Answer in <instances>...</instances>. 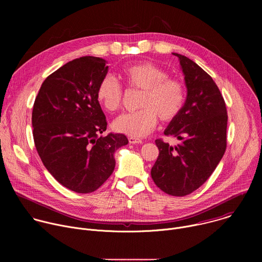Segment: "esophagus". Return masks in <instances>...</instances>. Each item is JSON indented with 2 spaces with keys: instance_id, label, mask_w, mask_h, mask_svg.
<instances>
[{
  "instance_id": "esophagus-1",
  "label": "esophagus",
  "mask_w": 262,
  "mask_h": 262,
  "mask_svg": "<svg viewBox=\"0 0 262 262\" xmlns=\"http://www.w3.org/2000/svg\"><path fill=\"white\" fill-rule=\"evenodd\" d=\"M128 142L130 144H142L143 143V141L141 139H136V138H133V137L128 138Z\"/></svg>"
}]
</instances>
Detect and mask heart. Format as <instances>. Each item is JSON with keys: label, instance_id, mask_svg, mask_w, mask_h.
Instances as JSON below:
<instances>
[{"label": "heart", "instance_id": "b5f03b06", "mask_svg": "<svg viewBox=\"0 0 262 262\" xmlns=\"http://www.w3.org/2000/svg\"><path fill=\"white\" fill-rule=\"evenodd\" d=\"M119 76L128 89L141 90L137 112L120 115L112 123L117 133L133 138L144 137L150 133L158 122H172L184 107L186 87L179 79L169 78L168 72L147 61L125 65ZM122 88L112 76L103 77L96 88V99L100 106L114 112L122 100Z\"/></svg>", "mask_w": 262, "mask_h": 262}]
</instances>
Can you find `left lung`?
I'll use <instances>...</instances> for the list:
<instances>
[{"label": "left lung", "instance_id": "8db88e82", "mask_svg": "<svg viewBox=\"0 0 262 262\" xmlns=\"http://www.w3.org/2000/svg\"><path fill=\"white\" fill-rule=\"evenodd\" d=\"M186 101L179 116L164 134L180 143L170 146L156 140L160 150L151 169L159 188L172 196H186L201 186L212 174L226 150L227 110L224 98L209 76L198 64L180 54Z\"/></svg>", "mask_w": 262, "mask_h": 262}]
</instances>
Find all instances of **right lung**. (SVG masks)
Masks as SVG:
<instances>
[{"label":"right lung","mask_w":262,"mask_h":262,"mask_svg":"<svg viewBox=\"0 0 262 262\" xmlns=\"http://www.w3.org/2000/svg\"><path fill=\"white\" fill-rule=\"evenodd\" d=\"M106 61L74 59L45 80L36 96L33 138L45 167L65 188L81 194L96 191L115 168L114 155L128 143L110 133L95 93L106 76Z\"/></svg>","instance_id":"obj_1"}]
</instances>
